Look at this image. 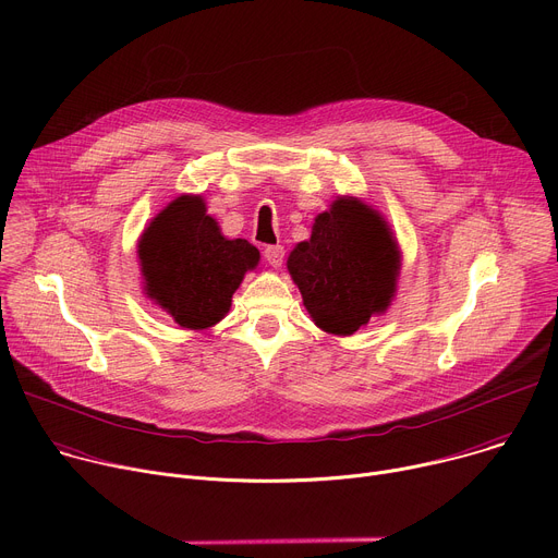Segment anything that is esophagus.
I'll use <instances>...</instances> for the list:
<instances>
[{
  "instance_id": "34e87169",
  "label": "esophagus",
  "mask_w": 558,
  "mask_h": 558,
  "mask_svg": "<svg viewBox=\"0 0 558 558\" xmlns=\"http://www.w3.org/2000/svg\"><path fill=\"white\" fill-rule=\"evenodd\" d=\"M265 258L271 267H280L284 260V247L282 245H269L265 247Z\"/></svg>"
}]
</instances>
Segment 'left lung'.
I'll use <instances>...</instances> for the list:
<instances>
[{"label": "left lung", "mask_w": 558, "mask_h": 558, "mask_svg": "<svg viewBox=\"0 0 558 558\" xmlns=\"http://www.w3.org/2000/svg\"><path fill=\"white\" fill-rule=\"evenodd\" d=\"M313 323L351 336L388 306L400 274V252L377 211L338 198L313 222L311 238L287 260Z\"/></svg>", "instance_id": "left-lung-1"}]
</instances>
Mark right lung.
<instances>
[{
  "label": "right lung",
  "mask_w": 558,
  "mask_h": 558,
  "mask_svg": "<svg viewBox=\"0 0 558 558\" xmlns=\"http://www.w3.org/2000/svg\"><path fill=\"white\" fill-rule=\"evenodd\" d=\"M205 211L201 196H179L138 241L147 295L183 329H207L222 320L245 271L260 258L245 238L227 241Z\"/></svg>",
  "instance_id": "1"
}]
</instances>
